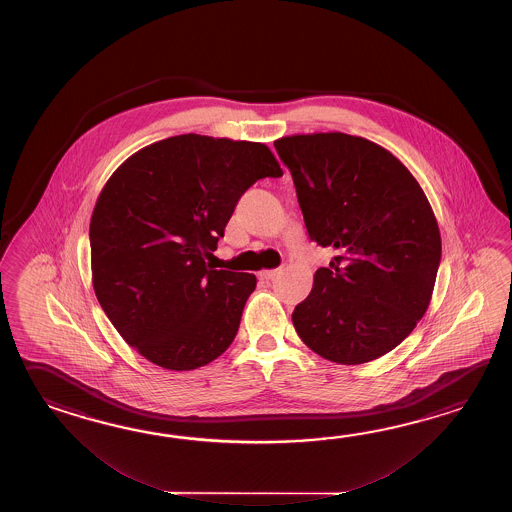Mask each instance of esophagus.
I'll return each mask as SVG.
<instances>
[{
	"instance_id": "34e87169",
	"label": "esophagus",
	"mask_w": 512,
	"mask_h": 512,
	"mask_svg": "<svg viewBox=\"0 0 512 512\" xmlns=\"http://www.w3.org/2000/svg\"><path fill=\"white\" fill-rule=\"evenodd\" d=\"M282 272V269H271V271H261L260 278L261 280H272V278H276L278 274Z\"/></svg>"
}]
</instances>
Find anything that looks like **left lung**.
<instances>
[{"label": "left lung", "instance_id": "8db88e82", "mask_svg": "<svg viewBox=\"0 0 512 512\" xmlns=\"http://www.w3.org/2000/svg\"><path fill=\"white\" fill-rule=\"evenodd\" d=\"M274 148L309 238L337 251L294 307V329L331 362L379 359L430 304L441 261L434 210L410 170L368 139L331 131L282 137Z\"/></svg>", "mask_w": 512, "mask_h": 512}]
</instances>
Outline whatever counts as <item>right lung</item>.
Segmentation results:
<instances>
[{
	"label": "right lung",
	"instance_id": "add662e5",
	"mask_svg": "<svg viewBox=\"0 0 512 512\" xmlns=\"http://www.w3.org/2000/svg\"><path fill=\"white\" fill-rule=\"evenodd\" d=\"M280 175L261 142L186 133L133 153L109 177L89 223L93 289L142 357L188 371L227 351L256 276L207 260L245 190Z\"/></svg>",
	"mask_w": 512,
	"mask_h": 512
}]
</instances>
